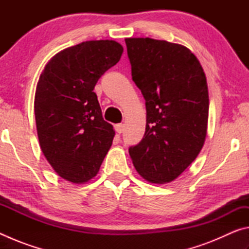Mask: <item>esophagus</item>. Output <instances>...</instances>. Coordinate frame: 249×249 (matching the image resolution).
I'll return each instance as SVG.
<instances>
[{"label":"esophagus","mask_w":249,"mask_h":249,"mask_svg":"<svg viewBox=\"0 0 249 249\" xmlns=\"http://www.w3.org/2000/svg\"><path fill=\"white\" fill-rule=\"evenodd\" d=\"M115 130L119 134H121V133H123V130H124V124H116L115 125Z\"/></svg>","instance_id":"obj_1"}]
</instances>
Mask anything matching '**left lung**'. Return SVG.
Here are the masks:
<instances>
[{
	"label": "left lung",
	"instance_id": "1",
	"mask_svg": "<svg viewBox=\"0 0 249 249\" xmlns=\"http://www.w3.org/2000/svg\"><path fill=\"white\" fill-rule=\"evenodd\" d=\"M132 78L146 101V130L129 147L134 167L151 183L171 182L204 145L209 91L197 58L182 45L126 38Z\"/></svg>",
	"mask_w": 249,
	"mask_h": 249
}]
</instances>
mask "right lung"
Segmentation results:
<instances>
[{
    "label": "right lung",
    "instance_id": "add662e5",
    "mask_svg": "<svg viewBox=\"0 0 249 249\" xmlns=\"http://www.w3.org/2000/svg\"><path fill=\"white\" fill-rule=\"evenodd\" d=\"M122 53L114 40L83 41L54 54L37 83L40 148L53 170L72 183L95 177L112 146L115 132L103 120L93 89Z\"/></svg>",
    "mask_w": 249,
    "mask_h": 249
}]
</instances>
